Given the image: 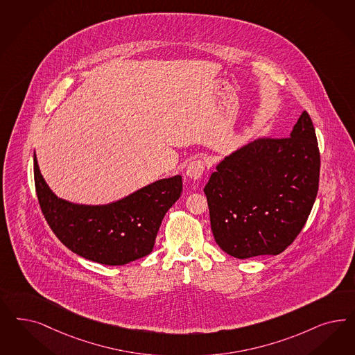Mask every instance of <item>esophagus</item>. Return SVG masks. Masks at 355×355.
Segmentation results:
<instances>
[{"instance_id": "1", "label": "esophagus", "mask_w": 355, "mask_h": 355, "mask_svg": "<svg viewBox=\"0 0 355 355\" xmlns=\"http://www.w3.org/2000/svg\"><path fill=\"white\" fill-rule=\"evenodd\" d=\"M205 171V164L202 160H193L191 162L187 168H185V175L189 178V179H193V180H198L201 179L202 173Z\"/></svg>"}]
</instances>
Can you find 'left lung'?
<instances>
[{"label": "left lung", "instance_id": "left-lung-1", "mask_svg": "<svg viewBox=\"0 0 355 355\" xmlns=\"http://www.w3.org/2000/svg\"><path fill=\"white\" fill-rule=\"evenodd\" d=\"M204 188L214 239L236 259L279 254L307 222L320 153L303 111L290 137L260 138L226 155Z\"/></svg>", "mask_w": 355, "mask_h": 355}]
</instances>
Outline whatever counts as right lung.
I'll return each instance as SVG.
<instances>
[{
	"label": "right lung",
	"instance_id": "add662e5",
	"mask_svg": "<svg viewBox=\"0 0 355 355\" xmlns=\"http://www.w3.org/2000/svg\"><path fill=\"white\" fill-rule=\"evenodd\" d=\"M34 179L42 211L58 241L80 257L104 265H125L148 256L163 218L183 191L182 176L175 175L111 204H74L51 191L35 154Z\"/></svg>",
	"mask_w": 355,
	"mask_h": 355
}]
</instances>
